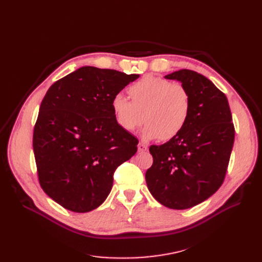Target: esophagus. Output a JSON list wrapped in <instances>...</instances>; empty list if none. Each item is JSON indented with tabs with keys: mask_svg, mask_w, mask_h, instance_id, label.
<instances>
[{
	"mask_svg": "<svg viewBox=\"0 0 262 262\" xmlns=\"http://www.w3.org/2000/svg\"><path fill=\"white\" fill-rule=\"evenodd\" d=\"M138 150H139V152H145V150H147V145L144 144L143 142H139Z\"/></svg>",
	"mask_w": 262,
	"mask_h": 262,
	"instance_id": "1",
	"label": "esophagus"
}]
</instances>
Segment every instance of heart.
Here are the masks:
<instances>
[{
	"mask_svg": "<svg viewBox=\"0 0 262 262\" xmlns=\"http://www.w3.org/2000/svg\"><path fill=\"white\" fill-rule=\"evenodd\" d=\"M129 95L132 101L118 93L112 102L116 121L124 130L133 133L145 121L144 138L170 140L186 127L191 96L180 82L147 75L129 88Z\"/></svg>",
	"mask_w": 262,
	"mask_h": 262,
	"instance_id": "b5f03b06",
	"label": "heart"
}]
</instances>
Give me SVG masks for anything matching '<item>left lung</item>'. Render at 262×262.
<instances>
[{
  "instance_id": "1",
  "label": "left lung",
  "mask_w": 262,
  "mask_h": 262,
  "mask_svg": "<svg viewBox=\"0 0 262 262\" xmlns=\"http://www.w3.org/2000/svg\"><path fill=\"white\" fill-rule=\"evenodd\" d=\"M182 82L191 96V113L183 132L161 145H150L153 164L147 188L171 209H187L210 198L225 178L235 127L225 94L211 80L183 69L164 76Z\"/></svg>"
}]
</instances>
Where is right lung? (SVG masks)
Instances as JSON below:
<instances>
[{
    "label": "right lung",
    "mask_w": 262,
    "mask_h": 262,
    "mask_svg": "<svg viewBox=\"0 0 262 262\" xmlns=\"http://www.w3.org/2000/svg\"><path fill=\"white\" fill-rule=\"evenodd\" d=\"M140 75L81 67L49 88L34 128L39 183L63 208L88 212L107 199L114 172L138 139L116 121L112 102Z\"/></svg>",
    "instance_id": "add662e5"
}]
</instances>
